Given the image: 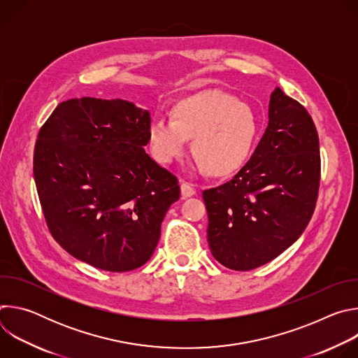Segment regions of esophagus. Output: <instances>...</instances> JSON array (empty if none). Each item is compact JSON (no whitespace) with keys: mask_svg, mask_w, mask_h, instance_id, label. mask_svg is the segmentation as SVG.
Here are the masks:
<instances>
[{"mask_svg":"<svg viewBox=\"0 0 358 358\" xmlns=\"http://www.w3.org/2000/svg\"><path fill=\"white\" fill-rule=\"evenodd\" d=\"M194 194H195L194 187H192L189 182L182 181V182H181V196H182V198H188V196H191V195H194Z\"/></svg>","mask_w":358,"mask_h":358,"instance_id":"obj_1","label":"esophagus"}]
</instances>
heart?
Instances as JSON below:
<instances>
[{
    "label": "heart",
    "mask_w": 358,
    "mask_h": 358,
    "mask_svg": "<svg viewBox=\"0 0 358 358\" xmlns=\"http://www.w3.org/2000/svg\"><path fill=\"white\" fill-rule=\"evenodd\" d=\"M171 120L152 119L147 140L151 156L170 164L184 156L192 138V155L210 174L225 176L242 166L257 138L253 110L221 90H207L178 100Z\"/></svg>",
    "instance_id": "1"
}]
</instances>
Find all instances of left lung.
I'll list each match as a JSON object with an SVG mask.
<instances>
[{"instance_id": "obj_1", "label": "left lung", "mask_w": 358, "mask_h": 358, "mask_svg": "<svg viewBox=\"0 0 358 358\" xmlns=\"http://www.w3.org/2000/svg\"><path fill=\"white\" fill-rule=\"evenodd\" d=\"M319 134L309 112L276 87L269 123L232 180L202 191L213 257L232 271L262 266L308 227L319 195Z\"/></svg>"}]
</instances>
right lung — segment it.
<instances>
[{"mask_svg":"<svg viewBox=\"0 0 358 358\" xmlns=\"http://www.w3.org/2000/svg\"><path fill=\"white\" fill-rule=\"evenodd\" d=\"M150 113L122 99L62 101L38 133L34 178L50 235L73 258L129 272L155 252L180 198L144 151Z\"/></svg>","mask_w":358,"mask_h":358,"instance_id":"obj_1","label":"right lung"}]
</instances>
